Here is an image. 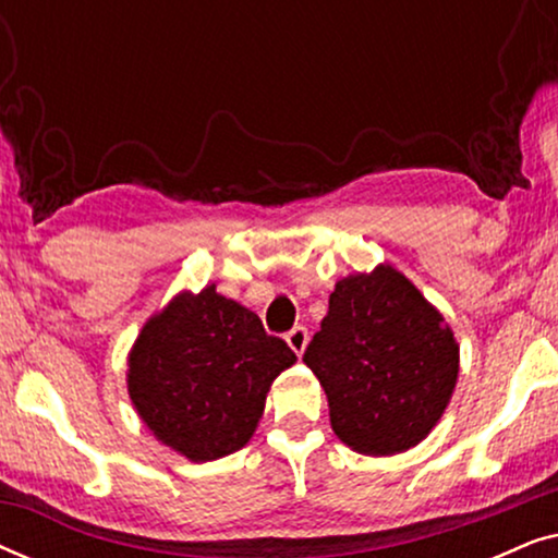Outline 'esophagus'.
<instances>
[{"mask_svg":"<svg viewBox=\"0 0 558 558\" xmlns=\"http://www.w3.org/2000/svg\"><path fill=\"white\" fill-rule=\"evenodd\" d=\"M307 340H310V332H307V327H302V325H296L294 330L287 332L289 348H292L296 355L304 353V348H307Z\"/></svg>","mask_w":558,"mask_h":558,"instance_id":"esophagus-1","label":"esophagus"}]
</instances>
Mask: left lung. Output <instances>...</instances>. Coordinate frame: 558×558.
<instances>
[{
  "instance_id": "8db88e82",
  "label": "left lung",
  "mask_w": 558,
  "mask_h": 558,
  "mask_svg": "<svg viewBox=\"0 0 558 558\" xmlns=\"http://www.w3.org/2000/svg\"><path fill=\"white\" fill-rule=\"evenodd\" d=\"M327 393L332 432L363 454H396L445 414L460 348L445 317L391 266L335 284L304 350Z\"/></svg>"
}]
</instances>
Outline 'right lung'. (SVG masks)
<instances>
[{
  "mask_svg": "<svg viewBox=\"0 0 558 558\" xmlns=\"http://www.w3.org/2000/svg\"><path fill=\"white\" fill-rule=\"evenodd\" d=\"M294 361L258 315L210 284L144 325L129 355V396L157 439L210 462L246 445L271 380Z\"/></svg>",
  "mask_w": 558,
  "mask_h": 558,
  "instance_id": "1",
  "label": "right lung"
}]
</instances>
